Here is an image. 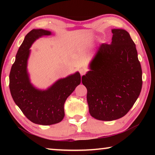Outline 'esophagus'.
<instances>
[{"label":"esophagus","instance_id":"esophagus-1","mask_svg":"<svg viewBox=\"0 0 155 155\" xmlns=\"http://www.w3.org/2000/svg\"><path fill=\"white\" fill-rule=\"evenodd\" d=\"M79 73L81 76L84 75L85 74V70H84L83 68H81V69H79Z\"/></svg>","mask_w":155,"mask_h":155}]
</instances>
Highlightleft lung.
Returning <instances> with one entry per match:
<instances>
[{
    "label": "left lung",
    "instance_id": "8db88e82",
    "mask_svg": "<svg viewBox=\"0 0 155 155\" xmlns=\"http://www.w3.org/2000/svg\"><path fill=\"white\" fill-rule=\"evenodd\" d=\"M112 42L103 44L83 76L90 115L112 121L127 114L140 96L142 71L134 41L127 31L112 29Z\"/></svg>",
    "mask_w": 155,
    "mask_h": 155
}]
</instances>
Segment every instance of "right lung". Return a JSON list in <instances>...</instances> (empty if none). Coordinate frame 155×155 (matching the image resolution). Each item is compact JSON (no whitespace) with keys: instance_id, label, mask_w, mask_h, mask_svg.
Masks as SVG:
<instances>
[{"instance_id":"obj_1","label":"right lung","mask_w":155,"mask_h":155,"mask_svg":"<svg viewBox=\"0 0 155 155\" xmlns=\"http://www.w3.org/2000/svg\"><path fill=\"white\" fill-rule=\"evenodd\" d=\"M51 34L43 29L31 31L18 49L9 74L10 92L15 103L30 121L41 125L57 124L64 119L65 102L81 83L79 72L57 81L45 91L30 83L27 71L30 47L36 39Z\"/></svg>"}]
</instances>
